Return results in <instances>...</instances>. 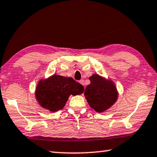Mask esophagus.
<instances>
[{
	"label": "esophagus",
	"mask_w": 157,
	"mask_h": 157,
	"mask_svg": "<svg viewBox=\"0 0 157 157\" xmlns=\"http://www.w3.org/2000/svg\"><path fill=\"white\" fill-rule=\"evenodd\" d=\"M79 83H80L81 85L84 86V80H83V79H81V80L79 81Z\"/></svg>",
	"instance_id": "34e87169"
}]
</instances>
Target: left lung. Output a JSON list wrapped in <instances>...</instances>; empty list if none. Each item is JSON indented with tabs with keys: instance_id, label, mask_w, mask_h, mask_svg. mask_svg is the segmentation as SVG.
<instances>
[{
	"instance_id": "obj_1",
	"label": "left lung",
	"mask_w": 157,
	"mask_h": 157,
	"mask_svg": "<svg viewBox=\"0 0 157 157\" xmlns=\"http://www.w3.org/2000/svg\"><path fill=\"white\" fill-rule=\"evenodd\" d=\"M90 84L86 87L84 95L90 107L98 112L109 109L117 100L118 93L113 82L107 81L98 74L89 78Z\"/></svg>"
}]
</instances>
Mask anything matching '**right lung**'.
<instances>
[{"label": "right lung", "mask_w": 157, "mask_h": 157, "mask_svg": "<svg viewBox=\"0 0 157 157\" xmlns=\"http://www.w3.org/2000/svg\"><path fill=\"white\" fill-rule=\"evenodd\" d=\"M83 90V86L72 78L55 74L38 83L36 98L42 107L53 112L64 107L69 95H80Z\"/></svg>", "instance_id": "1"}]
</instances>
